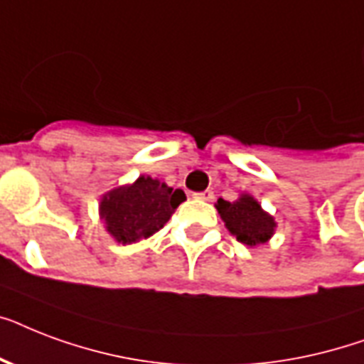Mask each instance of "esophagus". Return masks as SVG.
I'll return each instance as SVG.
<instances>
[{"label":"esophagus","mask_w":364,"mask_h":364,"mask_svg":"<svg viewBox=\"0 0 364 364\" xmlns=\"http://www.w3.org/2000/svg\"><path fill=\"white\" fill-rule=\"evenodd\" d=\"M198 200H205V202H210V200H213V191L211 188H208V191H204V193H196L194 194Z\"/></svg>","instance_id":"obj_1"}]
</instances>
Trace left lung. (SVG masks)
Listing matches in <instances>:
<instances>
[{"instance_id": "1", "label": "left lung", "mask_w": 364, "mask_h": 364, "mask_svg": "<svg viewBox=\"0 0 364 364\" xmlns=\"http://www.w3.org/2000/svg\"><path fill=\"white\" fill-rule=\"evenodd\" d=\"M225 227L236 240L245 245H259L272 238L276 230L274 217L268 215L251 194H242L238 200L228 202L219 198L215 204Z\"/></svg>"}]
</instances>
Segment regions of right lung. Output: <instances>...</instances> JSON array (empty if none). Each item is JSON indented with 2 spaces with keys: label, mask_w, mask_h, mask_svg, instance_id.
I'll return each instance as SVG.
<instances>
[{
  "label": "right lung",
  "mask_w": 364,
  "mask_h": 364,
  "mask_svg": "<svg viewBox=\"0 0 364 364\" xmlns=\"http://www.w3.org/2000/svg\"><path fill=\"white\" fill-rule=\"evenodd\" d=\"M187 196L181 188L149 176H139L132 185L117 187L104 194L100 202V217L105 230L119 243H136L153 236L170 221L177 205Z\"/></svg>",
  "instance_id": "right-lung-1"
}]
</instances>
